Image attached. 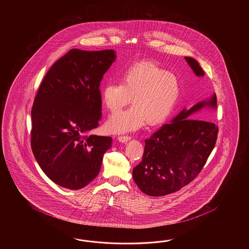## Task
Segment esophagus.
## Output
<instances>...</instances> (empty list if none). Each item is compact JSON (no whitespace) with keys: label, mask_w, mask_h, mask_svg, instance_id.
Instances as JSON below:
<instances>
[{"label":"esophagus","mask_w":249,"mask_h":249,"mask_svg":"<svg viewBox=\"0 0 249 249\" xmlns=\"http://www.w3.org/2000/svg\"><path fill=\"white\" fill-rule=\"evenodd\" d=\"M117 140L120 142H127L128 141L131 140L130 136H125V135H120L117 137Z\"/></svg>","instance_id":"obj_1"}]
</instances>
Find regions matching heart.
<instances>
[{
	"label": "heart",
	"instance_id": "b5f03b06",
	"mask_svg": "<svg viewBox=\"0 0 249 249\" xmlns=\"http://www.w3.org/2000/svg\"><path fill=\"white\" fill-rule=\"evenodd\" d=\"M121 83L107 84L101 90L107 110L117 113L132 97V105L110 117L107 129L112 133L136 131L148 121L149 124L164 122L174 111L180 96L178 77L152 61L132 64L123 70Z\"/></svg>",
	"mask_w": 249,
	"mask_h": 249
}]
</instances>
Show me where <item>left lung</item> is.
Segmentation results:
<instances>
[{
    "instance_id": "obj_1",
    "label": "left lung",
    "mask_w": 249,
    "mask_h": 249,
    "mask_svg": "<svg viewBox=\"0 0 249 249\" xmlns=\"http://www.w3.org/2000/svg\"><path fill=\"white\" fill-rule=\"evenodd\" d=\"M196 76L204 71L195 58L185 57ZM205 107L215 109L216 95L183 108L145 140L142 160L132 170L139 189L148 196H160L180 191L201 172L216 142L215 124L191 118Z\"/></svg>"
}]
</instances>
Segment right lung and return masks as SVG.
Segmentation results:
<instances>
[{"label": "right lung", "mask_w": 249, "mask_h": 249, "mask_svg": "<svg viewBox=\"0 0 249 249\" xmlns=\"http://www.w3.org/2000/svg\"><path fill=\"white\" fill-rule=\"evenodd\" d=\"M114 50H70L53 64L33 104L31 147L56 184L80 190L95 179L112 138L91 134L101 118L100 85Z\"/></svg>", "instance_id": "right-lung-1"}]
</instances>
